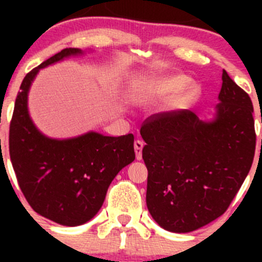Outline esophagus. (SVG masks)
<instances>
[{
	"mask_svg": "<svg viewBox=\"0 0 262 262\" xmlns=\"http://www.w3.org/2000/svg\"><path fill=\"white\" fill-rule=\"evenodd\" d=\"M144 143L142 141H136L134 142V149H136V157L137 160H142V149H143Z\"/></svg>",
	"mask_w": 262,
	"mask_h": 262,
	"instance_id": "1",
	"label": "esophagus"
}]
</instances>
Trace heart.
I'll return each mask as SVG.
<instances>
[{
	"label": "heart",
	"instance_id": "obj_1",
	"mask_svg": "<svg viewBox=\"0 0 262 262\" xmlns=\"http://www.w3.org/2000/svg\"><path fill=\"white\" fill-rule=\"evenodd\" d=\"M189 83V78L182 75H163V76H148L137 81L132 90L134 101L138 104H149L157 100L166 99L171 95L176 94ZM198 92L196 86L191 84L187 89L185 100H190Z\"/></svg>",
	"mask_w": 262,
	"mask_h": 262
}]
</instances>
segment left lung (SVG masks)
Returning a JSON list of instances; mask_svg holds the SVG:
<instances>
[{
  "instance_id": "1",
  "label": "left lung",
  "mask_w": 262,
  "mask_h": 262,
  "mask_svg": "<svg viewBox=\"0 0 262 262\" xmlns=\"http://www.w3.org/2000/svg\"><path fill=\"white\" fill-rule=\"evenodd\" d=\"M222 81L212 120L179 110L149 116L141 128L147 208L166 231L186 233L221 216L252 165V101L224 70Z\"/></svg>"
}]
</instances>
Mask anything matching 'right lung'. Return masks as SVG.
Returning a JSON list of instances; mask_svg holds the SVG:
<instances>
[{
    "mask_svg": "<svg viewBox=\"0 0 262 262\" xmlns=\"http://www.w3.org/2000/svg\"><path fill=\"white\" fill-rule=\"evenodd\" d=\"M82 53L66 48L30 71L20 86L10 123V158L24 196L36 213L68 227L96 215L109 185L136 158L133 134L107 137L89 132L53 139L34 125L28 110L31 82L41 68Z\"/></svg>",
    "mask_w": 262,
    "mask_h": 262,
    "instance_id": "1",
    "label": "right lung"
}]
</instances>
